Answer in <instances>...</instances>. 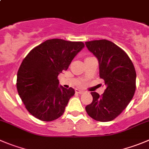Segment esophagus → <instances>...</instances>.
<instances>
[{"instance_id":"1","label":"esophagus","mask_w":149,"mask_h":149,"mask_svg":"<svg viewBox=\"0 0 149 149\" xmlns=\"http://www.w3.org/2000/svg\"><path fill=\"white\" fill-rule=\"evenodd\" d=\"M75 93H79V94H82V93H84V91H83L79 90V89H76V90H75Z\"/></svg>"}]
</instances>
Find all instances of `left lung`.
<instances>
[{"label": "left lung", "mask_w": 149, "mask_h": 149, "mask_svg": "<svg viewBox=\"0 0 149 149\" xmlns=\"http://www.w3.org/2000/svg\"><path fill=\"white\" fill-rule=\"evenodd\" d=\"M86 45L98 59L100 77L107 86L101 96L91 92L93 101L86 106V110L96 121H113L133 98L136 89L135 69L128 55L110 41H89Z\"/></svg>", "instance_id": "8db88e82"}]
</instances>
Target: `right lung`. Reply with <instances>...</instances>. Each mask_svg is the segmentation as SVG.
<instances>
[{
    "label": "right lung",
    "instance_id": "add662e5",
    "mask_svg": "<svg viewBox=\"0 0 149 149\" xmlns=\"http://www.w3.org/2000/svg\"><path fill=\"white\" fill-rule=\"evenodd\" d=\"M84 46L82 42L49 39L23 59L17 72V88L25 108L35 118L51 121L64 113L74 90L59 87L58 76L67 70Z\"/></svg>",
    "mask_w": 149,
    "mask_h": 149
}]
</instances>
